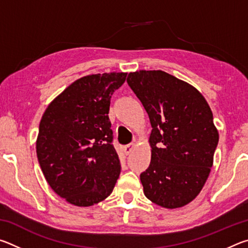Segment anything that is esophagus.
<instances>
[{
  "label": "esophagus",
  "instance_id": "34e87169",
  "mask_svg": "<svg viewBox=\"0 0 248 248\" xmlns=\"http://www.w3.org/2000/svg\"><path fill=\"white\" fill-rule=\"evenodd\" d=\"M133 149H134V143H129L124 146V152L128 155L132 152Z\"/></svg>",
  "mask_w": 248,
  "mask_h": 248
}]
</instances>
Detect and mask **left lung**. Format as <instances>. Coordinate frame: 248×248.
Segmentation results:
<instances>
[{"label": "left lung", "instance_id": "left-lung-1", "mask_svg": "<svg viewBox=\"0 0 248 248\" xmlns=\"http://www.w3.org/2000/svg\"><path fill=\"white\" fill-rule=\"evenodd\" d=\"M127 83L148 112L152 156L140 179L144 195L167 209L183 207L202 189L219 133L207 100L164 71L129 73Z\"/></svg>", "mask_w": 248, "mask_h": 248}]
</instances>
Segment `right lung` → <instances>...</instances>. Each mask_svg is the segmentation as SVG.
Listing matches in <instances>:
<instances>
[{
	"mask_svg": "<svg viewBox=\"0 0 248 248\" xmlns=\"http://www.w3.org/2000/svg\"><path fill=\"white\" fill-rule=\"evenodd\" d=\"M125 77L121 72L78 78L41 118L36 144L41 170L53 191L78 207L107 198L120 175L108 112Z\"/></svg>",
	"mask_w": 248,
	"mask_h": 248,
	"instance_id": "right-lung-1",
	"label": "right lung"
}]
</instances>
